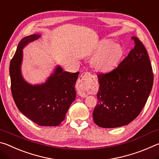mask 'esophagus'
I'll return each instance as SVG.
<instances>
[{
  "mask_svg": "<svg viewBox=\"0 0 159 159\" xmlns=\"http://www.w3.org/2000/svg\"><path fill=\"white\" fill-rule=\"evenodd\" d=\"M93 76L89 72L83 73L77 83L78 91L80 96L87 97L93 91Z\"/></svg>",
  "mask_w": 159,
  "mask_h": 159,
  "instance_id": "1",
  "label": "esophagus"
}]
</instances>
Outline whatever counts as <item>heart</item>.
Here are the masks:
<instances>
[{
    "instance_id": "heart-1",
    "label": "heart",
    "mask_w": 159,
    "mask_h": 159,
    "mask_svg": "<svg viewBox=\"0 0 159 159\" xmlns=\"http://www.w3.org/2000/svg\"><path fill=\"white\" fill-rule=\"evenodd\" d=\"M122 55L123 50L119 45L110 41H104L92 59V64L99 71H108L116 65Z\"/></svg>"
}]
</instances>
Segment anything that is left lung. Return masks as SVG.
Segmentation results:
<instances>
[{
  "label": "left lung",
  "instance_id": "left-lung-1",
  "mask_svg": "<svg viewBox=\"0 0 159 159\" xmlns=\"http://www.w3.org/2000/svg\"><path fill=\"white\" fill-rule=\"evenodd\" d=\"M134 47L117 68L98 75V101L93 120L101 128L121 127L138 117L152 91L154 82L147 51L138 37Z\"/></svg>",
  "mask_w": 159,
  "mask_h": 159
}]
</instances>
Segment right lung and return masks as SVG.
Wrapping results in <instances>:
<instances>
[{
  "instance_id": "add662e5",
  "label": "right lung",
  "mask_w": 159,
  "mask_h": 159,
  "mask_svg": "<svg viewBox=\"0 0 159 159\" xmlns=\"http://www.w3.org/2000/svg\"><path fill=\"white\" fill-rule=\"evenodd\" d=\"M40 37V34H32L19 43L10 64L11 91L18 109L32 121L41 126H57L76 99L75 84L79 72L70 73L58 65L45 83L32 85L26 82L21 71L22 50Z\"/></svg>"
}]
</instances>
